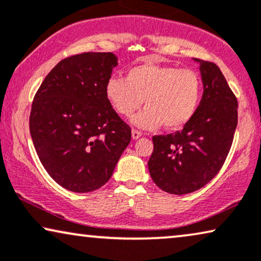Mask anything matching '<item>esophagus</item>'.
Masks as SVG:
<instances>
[{
    "label": "esophagus",
    "mask_w": 261,
    "mask_h": 261,
    "mask_svg": "<svg viewBox=\"0 0 261 261\" xmlns=\"http://www.w3.org/2000/svg\"><path fill=\"white\" fill-rule=\"evenodd\" d=\"M141 136H142L141 131L136 130V128H133V138H134V140H138V138H140Z\"/></svg>",
    "instance_id": "34e87169"
}]
</instances>
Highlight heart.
Listing matches in <instances>:
<instances>
[{
  "label": "heart",
  "instance_id": "1",
  "mask_svg": "<svg viewBox=\"0 0 261 261\" xmlns=\"http://www.w3.org/2000/svg\"><path fill=\"white\" fill-rule=\"evenodd\" d=\"M111 107L128 118L144 101L145 109L133 119L141 128L165 126L178 130L197 112L201 98L199 76L189 69L144 63L130 68L126 76L111 77L105 86Z\"/></svg>",
  "mask_w": 261,
  "mask_h": 261
}]
</instances>
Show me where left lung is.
<instances>
[{"mask_svg":"<svg viewBox=\"0 0 261 261\" xmlns=\"http://www.w3.org/2000/svg\"><path fill=\"white\" fill-rule=\"evenodd\" d=\"M199 63L204 92L197 112L181 131L152 137L151 179L172 194H186L213 180L227 159L238 125V99L220 68Z\"/></svg>","mask_w":261,"mask_h":261,"instance_id":"left-lung-1","label":"left lung"}]
</instances>
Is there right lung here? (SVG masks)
I'll return each instance as SVG.
<instances>
[{"label": "right lung", "instance_id": "obj_1", "mask_svg": "<svg viewBox=\"0 0 261 261\" xmlns=\"http://www.w3.org/2000/svg\"><path fill=\"white\" fill-rule=\"evenodd\" d=\"M112 52L64 58L34 95L30 133L41 165L58 185L92 192L109 181L131 141V128L107 101L118 64Z\"/></svg>", "mask_w": 261, "mask_h": 261}]
</instances>
